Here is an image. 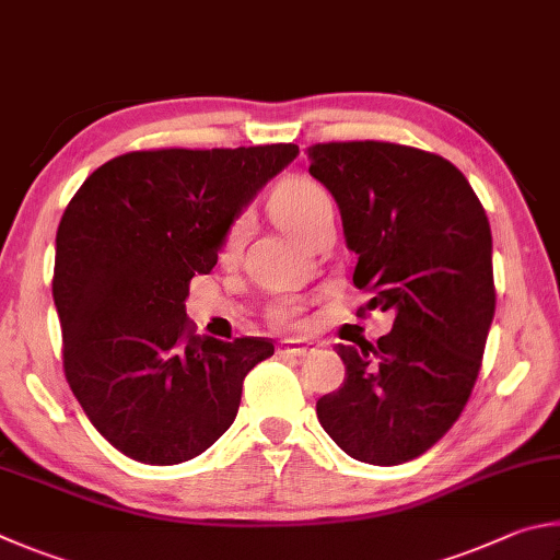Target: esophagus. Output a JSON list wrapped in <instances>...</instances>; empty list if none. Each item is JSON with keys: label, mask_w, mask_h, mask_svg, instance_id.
I'll use <instances>...</instances> for the list:
<instances>
[{"label": "esophagus", "mask_w": 560, "mask_h": 560, "mask_svg": "<svg viewBox=\"0 0 560 560\" xmlns=\"http://www.w3.org/2000/svg\"><path fill=\"white\" fill-rule=\"evenodd\" d=\"M280 354L282 357H292V359H305V357H310L312 354V351H315V349H312L310 345H302V341H282V345H280Z\"/></svg>", "instance_id": "esophagus-1"}]
</instances>
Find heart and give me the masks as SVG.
Wrapping results in <instances>:
<instances>
[{"label":"heart","instance_id":"b5f03b06","mask_svg":"<svg viewBox=\"0 0 560 560\" xmlns=\"http://www.w3.org/2000/svg\"><path fill=\"white\" fill-rule=\"evenodd\" d=\"M270 211L282 229L295 235L298 241L307 243L312 231L327 219L335 215L331 211V199L325 186L307 179V176H292L282 182L270 196ZM243 238V219L235 221L223 241V255H231ZM275 322L280 325H292L298 319V312L292 307H275Z\"/></svg>","mask_w":560,"mask_h":560}]
</instances>
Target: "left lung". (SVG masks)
I'll return each mask as SVG.
<instances>
[{
	"label": "left lung",
	"instance_id": "left-lung-1",
	"mask_svg": "<svg viewBox=\"0 0 560 560\" xmlns=\"http://www.w3.org/2000/svg\"><path fill=\"white\" fill-rule=\"evenodd\" d=\"M307 154L357 253L354 285L374 295L366 310L396 312L386 337L337 345L347 376L317 400V418L349 457L408 463L453 428L482 366L497 305L487 213L433 152L354 140Z\"/></svg>",
	"mask_w": 560,
	"mask_h": 560
}]
</instances>
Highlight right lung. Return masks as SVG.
<instances>
[{
    "label": "right lung",
    "instance_id": "right-lung-1",
    "mask_svg": "<svg viewBox=\"0 0 560 560\" xmlns=\"http://www.w3.org/2000/svg\"><path fill=\"white\" fill-rule=\"evenodd\" d=\"M298 144L140 150L115 156L68 201L56 233L54 302L63 371L107 443L144 465H179L231 428L265 337L196 335L189 282Z\"/></svg>",
    "mask_w": 560,
    "mask_h": 560
}]
</instances>
